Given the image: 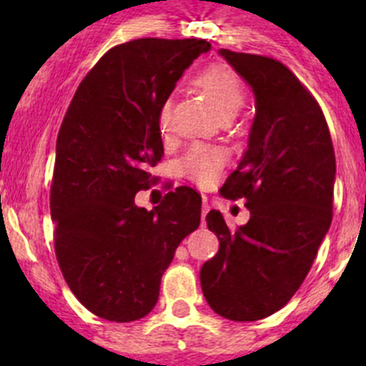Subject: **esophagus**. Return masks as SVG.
<instances>
[{
  "label": "esophagus",
  "mask_w": 366,
  "mask_h": 366,
  "mask_svg": "<svg viewBox=\"0 0 366 366\" xmlns=\"http://www.w3.org/2000/svg\"><path fill=\"white\" fill-rule=\"evenodd\" d=\"M207 212H209V205L204 204V207H202V224H205V216Z\"/></svg>",
  "instance_id": "1"
}]
</instances>
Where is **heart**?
Listing matches in <instances>:
<instances>
[{
  "label": "heart",
  "instance_id": "b5f03b06",
  "mask_svg": "<svg viewBox=\"0 0 366 366\" xmlns=\"http://www.w3.org/2000/svg\"><path fill=\"white\" fill-rule=\"evenodd\" d=\"M193 84L209 99L223 118L235 117L244 106V86L237 74L223 65H209L193 77ZM157 124L162 134H168L172 127V104L162 102L157 113ZM223 156L217 149L209 145L191 147L180 161V169L186 177L200 186H210L219 175Z\"/></svg>",
  "mask_w": 366,
  "mask_h": 366
}]
</instances>
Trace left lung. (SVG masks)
<instances>
[{"label":"left lung","instance_id":"8db88e82","mask_svg":"<svg viewBox=\"0 0 366 366\" xmlns=\"http://www.w3.org/2000/svg\"><path fill=\"white\" fill-rule=\"evenodd\" d=\"M219 54L254 94L248 150L221 187L224 198H246L249 221L234 232L219 210L207 214L219 252L200 282L217 315L252 322L283 308L305 282L333 219L337 161L322 109L285 65Z\"/></svg>","mask_w":366,"mask_h":366}]
</instances>
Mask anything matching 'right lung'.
Wrapping results in <instances>:
<instances>
[{
  "label": "right lung",
  "instance_id": "right-lung-1",
  "mask_svg": "<svg viewBox=\"0 0 366 366\" xmlns=\"http://www.w3.org/2000/svg\"><path fill=\"white\" fill-rule=\"evenodd\" d=\"M210 44L138 39L109 49L74 94L56 139L51 217L64 278L92 313L132 322L152 312L177 246L197 230L202 197L177 187L154 210L134 204L161 161L157 113Z\"/></svg>",
  "mask_w": 366,
  "mask_h": 366
}]
</instances>
